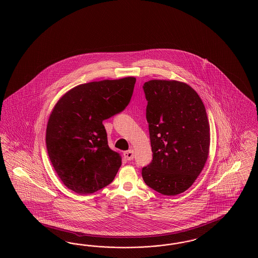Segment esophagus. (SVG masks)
Returning <instances> with one entry per match:
<instances>
[{
	"instance_id": "esophagus-1",
	"label": "esophagus",
	"mask_w": 258,
	"mask_h": 258,
	"mask_svg": "<svg viewBox=\"0 0 258 258\" xmlns=\"http://www.w3.org/2000/svg\"><path fill=\"white\" fill-rule=\"evenodd\" d=\"M123 157L126 160H134L135 158V152L133 150H130V151H126L123 153Z\"/></svg>"
}]
</instances>
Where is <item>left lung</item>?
Masks as SVG:
<instances>
[{"instance_id":"1","label":"left lung","mask_w":258,"mask_h":258,"mask_svg":"<svg viewBox=\"0 0 258 258\" xmlns=\"http://www.w3.org/2000/svg\"><path fill=\"white\" fill-rule=\"evenodd\" d=\"M143 90L153 160L142 168L145 184L177 196L195 183L208 159L210 125L197 92L175 80H150Z\"/></svg>"}]
</instances>
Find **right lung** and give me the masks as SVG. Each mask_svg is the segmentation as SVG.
<instances>
[{
	"label": "right lung",
	"mask_w": 258,
	"mask_h": 258,
	"mask_svg": "<svg viewBox=\"0 0 258 258\" xmlns=\"http://www.w3.org/2000/svg\"><path fill=\"white\" fill-rule=\"evenodd\" d=\"M136 79L95 81L74 87L56 103L46 128L50 161L63 184L90 195L114 180L122 159L108 146L102 122L127 106Z\"/></svg>",
	"instance_id": "1"
}]
</instances>
